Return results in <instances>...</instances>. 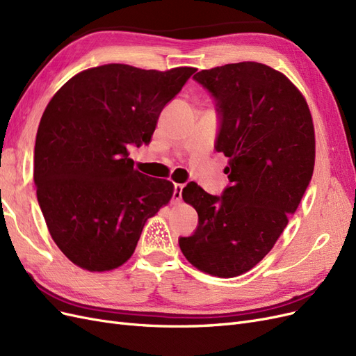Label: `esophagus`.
<instances>
[{
  "label": "esophagus",
  "instance_id": "obj_1",
  "mask_svg": "<svg viewBox=\"0 0 356 356\" xmlns=\"http://www.w3.org/2000/svg\"><path fill=\"white\" fill-rule=\"evenodd\" d=\"M182 188H184V184L174 186V203H178L182 199Z\"/></svg>",
  "mask_w": 356,
  "mask_h": 356
}]
</instances>
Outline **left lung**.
Returning a JSON list of instances; mask_svg holds the SVG:
<instances>
[{"mask_svg":"<svg viewBox=\"0 0 356 356\" xmlns=\"http://www.w3.org/2000/svg\"><path fill=\"white\" fill-rule=\"evenodd\" d=\"M193 79L217 101L215 148L229 157L230 186L221 197L193 181L182 188L199 225L179 248L200 272L234 277L270 252L298 208L315 168L314 120L296 84L264 63H227Z\"/></svg>","mask_w":356,"mask_h":356,"instance_id":"obj_1","label":"left lung"}]
</instances>
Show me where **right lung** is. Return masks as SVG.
<instances>
[{"mask_svg":"<svg viewBox=\"0 0 356 356\" xmlns=\"http://www.w3.org/2000/svg\"><path fill=\"white\" fill-rule=\"evenodd\" d=\"M195 72L108 63L75 74L47 104L34 149L37 199L75 266H123L148 218L174 196L170 181L134 168L129 148L149 144L161 110Z\"/></svg>","mask_w":356,"mask_h":356,"instance_id":"obj_1","label":"right lung"}]
</instances>
